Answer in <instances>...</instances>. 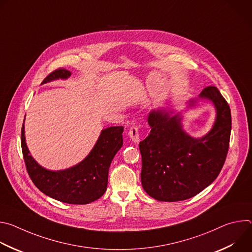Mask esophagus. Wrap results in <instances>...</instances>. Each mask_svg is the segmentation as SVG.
I'll return each mask as SVG.
<instances>
[{
    "mask_svg": "<svg viewBox=\"0 0 252 252\" xmlns=\"http://www.w3.org/2000/svg\"><path fill=\"white\" fill-rule=\"evenodd\" d=\"M128 136L130 139L134 142H137L139 140V127L138 126H131L128 131Z\"/></svg>",
    "mask_w": 252,
    "mask_h": 252,
    "instance_id": "obj_1",
    "label": "esophagus"
}]
</instances>
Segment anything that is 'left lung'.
I'll return each mask as SVG.
<instances>
[{"instance_id":"8db88e82","label":"left lung","mask_w":252,"mask_h":252,"mask_svg":"<svg viewBox=\"0 0 252 252\" xmlns=\"http://www.w3.org/2000/svg\"><path fill=\"white\" fill-rule=\"evenodd\" d=\"M199 96L210 99L217 109L211 130L201 138L187 134L178 115L153 111L151 133L139 142L141 185L159 201L193 197L220 174L227 156L231 131L230 107L217 87L202 90Z\"/></svg>"}]
</instances>
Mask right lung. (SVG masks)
<instances>
[{"instance_id":"obj_1","label":"right lung","mask_w":252,"mask_h":252,"mask_svg":"<svg viewBox=\"0 0 252 252\" xmlns=\"http://www.w3.org/2000/svg\"><path fill=\"white\" fill-rule=\"evenodd\" d=\"M69 76V70L60 67L48 75L42 84L67 79ZM123 131L124 126H111L101 130L94 148L83 161L65 170L52 171L42 167L29 155L23 125L21 143L29 176L43 193L59 201L69 204L93 202L106 190L111 162L123 147Z\"/></svg>"}]
</instances>
